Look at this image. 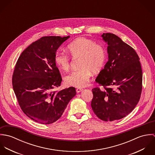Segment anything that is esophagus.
Masks as SVG:
<instances>
[{"label":"esophagus","instance_id":"34e87169","mask_svg":"<svg viewBox=\"0 0 155 155\" xmlns=\"http://www.w3.org/2000/svg\"><path fill=\"white\" fill-rule=\"evenodd\" d=\"M83 90V89L81 88H76V92H81Z\"/></svg>","mask_w":155,"mask_h":155}]
</instances>
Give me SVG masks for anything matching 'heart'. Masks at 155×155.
Here are the masks:
<instances>
[{
    "label": "heart",
    "instance_id": "heart-1",
    "mask_svg": "<svg viewBox=\"0 0 155 155\" xmlns=\"http://www.w3.org/2000/svg\"><path fill=\"white\" fill-rule=\"evenodd\" d=\"M68 53L73 58H81V69L73 71L65 78L67 85L74 87H85L90 79L91 72L97 73L104 66L106 53L104 48L91 39L78 38L67 45ZM56 65L67 71L70 68V59L63 52H57L54 57Z\"/></svg>",
    "mask_w": 155,
    "mask_h": 155
}]
</instances>
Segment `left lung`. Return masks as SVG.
I'll use <instances>...</instances> for the list:
<instances>
[{"label":"left lung","mask_w":155,"mask_h":155,"mask_svg":"<svg viewBox=\"0 0 155 155\" xmlns=\"http://www.w3.org/2000/svg\"><path fill=\"white\" fill-rule=\"evenodd\" d=\"M101 37L108 45V61L95 79L104 89H92L91 107L99 119L113 121L125 117L139 101L142 69L132 47L112 33H103Z\"/></svg>","instance_id":"8db88e82"}]
</instances>
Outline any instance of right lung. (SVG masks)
I'll use <instances>...</instances> for the list:
<instances>
[{
	"mask_svg": "<svg viewBox=\"0 0 155 155\" xmlns=\"http://www.w3.org/2000/svg\"><path fill=\"white\" fill-rule=\"evenodd\" d=\"M69 38L42 37L30 45L16 63L13 89L22 111L35 122L47 125L57 121L76 94L74 87L52 91L62 81L55 55Z\"/></svg>",
	"mask_w": 155,
	"mask_h": 155,
	"instance_id": "obj_1",
	"label": "right lung"
}]
</instances>
